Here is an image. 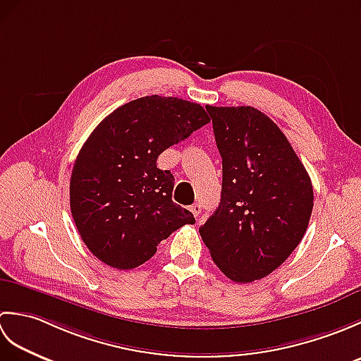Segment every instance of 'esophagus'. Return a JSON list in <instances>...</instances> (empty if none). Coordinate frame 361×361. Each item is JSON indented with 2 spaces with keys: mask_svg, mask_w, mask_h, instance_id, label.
<instances>
[{
  "mask_svg": "<svg viewBox=\"0 0 361 361\" xmlns=\"http://www.w3.org/2000/svg\"><path fill=\"white\" fill-rule=\"evenodd\" d=\"M189 209H190V212L194 214V217H198V216H200V212H202V204L200 203H195V204L190 206Z\"/></svg>",
  "mask_w": 361,
  "mask_h": 361,
  "instance_id": "obj_1",
  "label": "esophagus"
}]
</instances>
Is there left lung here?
<instances>
[{
	"instance_id": "left-lung-1",
	"label": "left lung",
	"mask_w": 361,
	"mask_h": 361,
	"mask_svg": "<svg viewBox=\"0 0 361 361\" xmlns=\"http://www.w3.org/2000/svg\"><path fill=\"white\" fill-rule=\"evenodd\" d=\"M221 157L219 208L200 228L226 278L252 282L281 267L307 231L310 176L274 122L252 106L206 105Z\"/></svg>"
}]
</instances>
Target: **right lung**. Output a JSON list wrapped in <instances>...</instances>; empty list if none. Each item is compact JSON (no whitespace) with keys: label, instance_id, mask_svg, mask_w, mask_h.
Segmentation results:
<instances>
[{"label":"right lung","instance_id":"1","mask_svg":"<svg viewBox=\"0 0 361 361\" xmlns=\"http://www.w3.org/2000/svg\"><path fill=\"white\" fill-rule=\"evenodd\" d=\"M208 122L200 104L153 94L119 106L93 130L75 158L70 204L83 243L104 264L132 270L175 229L195 224L172 202L175 178L157 159Z\"/></svg>","mask_w":361,"mask_h":361}]
</instances>
